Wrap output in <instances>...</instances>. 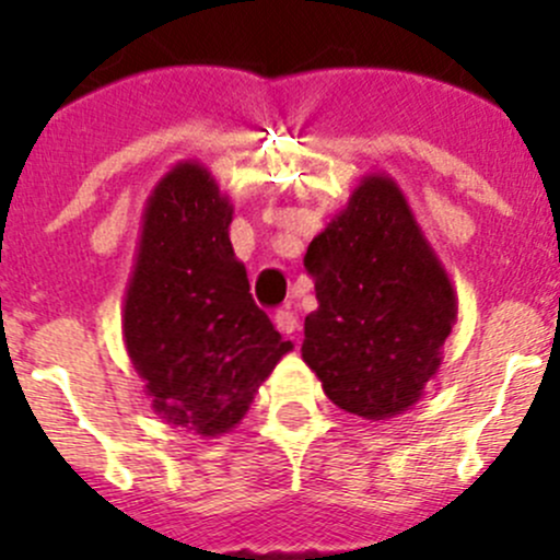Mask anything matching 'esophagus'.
Segmentation results:
<instances>
[{
  "mask_svg": "<svg viewBox=\"0 0 560 560\" xmlns=\"http://www.w3.org/2000/svg\"><path fill=\"white\" fill-rule=\"evenodd\" d=\"M276 327H279L281 332H298V316L290 312V308H279V312H276Z\"/></svg>",
  "mask_w": 560,
  "mask_h": 560,
  "instance_id": "34e87169",
  "label": "esophagus"
}]
</instances>
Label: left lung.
<instances>
[{"instance_id": "8db88e82", "label": "left lung", "mask_w": 560, "mask_h": 560, "mask_svg": "<svg viewBox=\"0 0 560 560\" xmlns=\"http://www.w3.org/2000/svg\"><path fill=\"white\" fill-rule=\"evenodd\" d=\"M303 262L319 308L301 354L325 395L363 420L404 415L442 369L457 298L400 186L363 175Z\"/></svg>"}]
</instances>
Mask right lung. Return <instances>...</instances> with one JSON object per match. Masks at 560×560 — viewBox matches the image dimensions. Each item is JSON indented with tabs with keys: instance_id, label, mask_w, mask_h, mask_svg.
<instances>
[{
	"instance_id": "obj_1",
	"label": "right lung",
	"mask_w": 560,
	"mask_h": 560,
	"mask_svg": "<svg viewBox=\"0 0 560 560\" xmlns=\"http://www.w3.org/2000/svg\"><path fill=\"white\" fill-rule=\"evenodd\" d=\"M233 202L202 162L156 180L140 219L121 332L151 409L173 428L222 436L292 352L248 292L230 244Z\"/></svg>"
}]
</instances>
